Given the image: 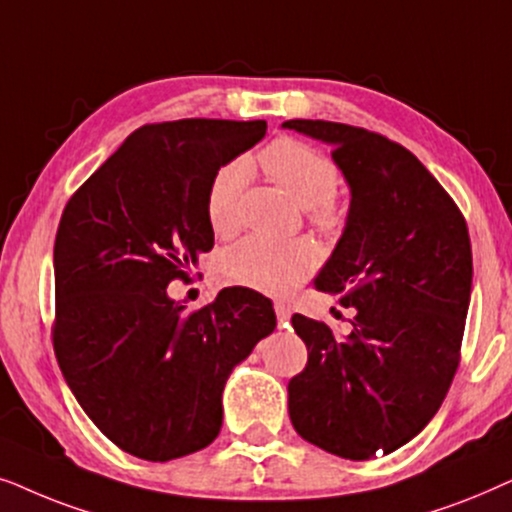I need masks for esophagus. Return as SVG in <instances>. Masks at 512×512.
Wrapping results in <instances>:
<instances>
[{
	"label": "esophagus",
	"mask_w": 512,
	"mask_h": 512,
	"mask_svg": "<svg viewBox=\"0 0 512 512\" xmlns=\"http://www.w3.org/2000/svg\"><path fill=\"white\" fill-rule=\"evenodd\" d=\"M274 309H276V318H278V323H288L290 320V304H285V302H276L274 304Z\"/></svg>",
	"instance_id": "esophagus-1"
}]
</instances>
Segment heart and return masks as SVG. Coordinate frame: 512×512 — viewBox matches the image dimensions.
<instances>
[{
    "label": "heart",
    "instance_id": "heart-1",
    "mask_svg": "<svg viewBox=\"0 0 512 512\" xmlns=\"http://www.w3.org/2000/svg\"><path fill=\"white\" fill-rule=\"evenodd\" d=\"M260 163L299 206L311 208L316 227L332 231L342 224V213L332 203L339 185L335 161L311 145L283 138L264 149ZM248 180L250 168L245 161H231L213 175L206 196V215L215 234L229 236L236 231L238 201ZM313 264L316 255L306 243L248 236L220 257V276L229 285L281 295L304 281Z\"/></svg>",
    "mask_w": 512,
    "mask_h": 512
}]
</instances>
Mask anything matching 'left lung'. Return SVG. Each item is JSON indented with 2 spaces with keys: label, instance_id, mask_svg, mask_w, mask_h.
<instances>
[{
  "label": "left lung",
  "instance_id": "left-lung-1",
  "mask_svg": "<svg viewBox=\"0 0 512 512\" xmlns=\"http://www.w3.org/2000/svg\"><path fill=\"white\" fill-rule=\"evenodd\" d=\"M283 128L330 145L351 192L342 236L313 281L353 309L351 330L292 316L309 351L288 384L292 426L342 459L391 454L424 431L459 365L473 285L466 220L398 142L335 121Z\"/></svg>",
  "mask_w": 512,
  "mask_h": 512
}]
</instances>
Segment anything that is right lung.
Returning a JSON list of instances; mask_svg holds the SVG:
<instances>
[{"label": "right lung", "mask_w": 512, "mask_h": 512, "mask_svg": "<svg viewBox=\"0 0 512 512\" xmlns=\"http://www.w3.org/2000/svg\"><path fill=\"white\" fill-rule=\"evenodd\" d=\"M267 133V121L180 119L128 135L60 217L53 248V346L88 419L147 461L208 447L231 370L276 330L271 299L224 288L187 313L168 283L215 243L213 175Z\"/></svg>", "instance_id": "obj_1"}]
</instances>
